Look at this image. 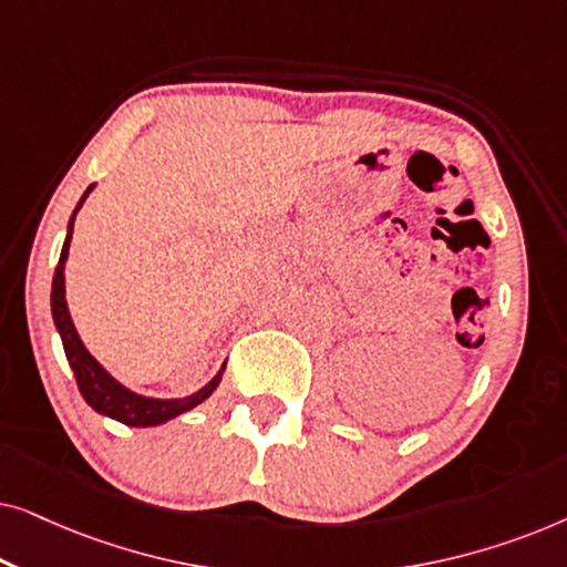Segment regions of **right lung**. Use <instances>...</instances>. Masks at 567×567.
Listing matches in <instances>:
<instances>
[{"label":"right lung","instance_id":"1","mask_svg":"<svg viewBox=\"0 0 567 567\" xmlns=\"http://www.w3.org/2000/svg\"><path fill=\"white\" fill-rule=\"evenodd\" d=\"M92 188H95V185H90V188L84 190V196L80 198V204H76V208H74L72 219H69L66 239H64V247H61L56 274H53V284H51L53 324H56L61 343H64L66 361L74 371L76 386H80L84 402H87L95 413L113 417V421L131 425V429H150V425H162V423L173 421V417L188 413V410H193L204 400L212 398V392L221 382L224 367H227V363H224V367L214 374L212 382L200 386L198 392L185 394V398H146V394H138L134 390H128V386H123L118 379H115L111 371H107L103 363H100L95 355L87 351V346L82 343L80 332H76L72 315H69V307H66L64 268H66V258H69V243H72L76 212H80L84 198L90 196Z\"/></svg>","mask_w":567,"mask_h":567}]
</instances>
